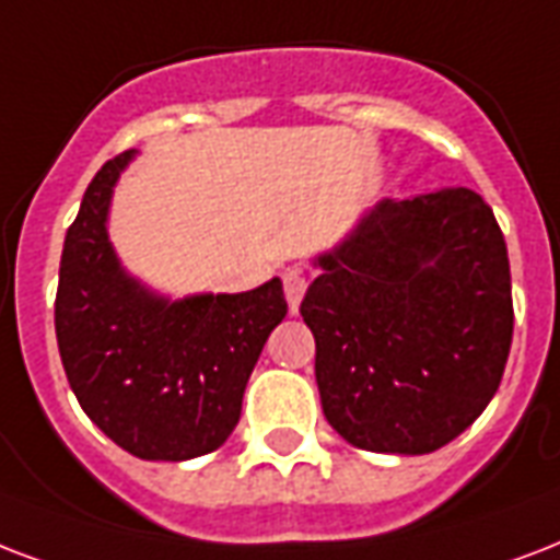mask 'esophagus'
<instances>
[{"label":"esophagus","mask_w":560,"mask_h":560,"mask_svg":"<svg viewBox=\"0 0 560 560\" xmlns=\"http://www.w3.org/2000/svg\"><path fill=\"white\" fill-rule=\"evenodd\" d=\"M305 288H308V276L302 270H288L284 272V296H288L290 314H296L299 302L305 296Z\"/></svg>","instance_id":"34e87169"}]
</instances>
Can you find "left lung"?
Here are the masks:
<instances>
[{
    "mask_svg": "<svg viewBox=\"0 0 560 560\" xmlns=\"http://www.w3.org/2000/svg\"><path fill=\"white\" fill-rule=\"evenodd\" d=\"M311 264L319 276L299 314L343 441L425 455L479 420L514 335L505 237L479 194L382 199Z\"/></svg>",
    "mask_w": 560,
    "mask_h": 560,
    "instance_id": "left-lung-1",
    "label": "left lung"
}]
</instances>
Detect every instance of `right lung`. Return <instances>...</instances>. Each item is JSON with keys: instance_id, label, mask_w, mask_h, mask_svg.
Returning <instances> with one entry per match:
<instances>
[{"instance_id": "right-lung-1", "label": "right lung", "mask_w": 560, "mask_h": 560, "mask_svg": "<svg viewBox=\"0 0 560 560\" xmlns=\"http://www.w3.org/2000/svg\"><path fill=\"white\" fill-rule=\"evenodd\" d=\"M138 149L102 166L67 232L55 299L63 370L84 413L143 460L220 450L284 314L281 279L246 293L170 296L131 276L110 243L114 187Z\"/></svg>"}]
</instances>
